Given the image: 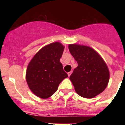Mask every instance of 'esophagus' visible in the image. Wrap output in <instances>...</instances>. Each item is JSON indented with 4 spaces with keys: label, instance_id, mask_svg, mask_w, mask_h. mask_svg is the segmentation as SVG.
<instances>
[{
    "label": "esophagus",
    "instance_id": "obj_1",
    "mask_svg": "<svg viewBox=\"0 0 125 125\" xmlns=\"http://www.w3.org/2000/svg\"><path fill=\"white\" fill-rule=\"evenodd\" d=\"M73 73V71H71L70 72L68 73V76H69H69H71V73Z\"/></svg>",
    "mask_w": 125,
    "mask_h": 125
}]
</instances>
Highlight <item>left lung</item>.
Returning a JSON list of instances; mask_svg holds the SVG:
<instances>
[{
  "instance_id": "8db88e82",
  "label": "left lung",
  "mask_w": 125,
  "mask_h": 125,
  "mask_svg": "<svg viewBox=\"0 0 125 125\" xmlns=\"http://www.w3.org/2000/svg\"><path fill=\"white\" fill-rule=\"evenodd\" d=\"M68 47L78 64L69 77L76 93L84 98L100 94L110 79V71L104 61L89 46L72 44Z\"/></svg>"
}]
</instances>
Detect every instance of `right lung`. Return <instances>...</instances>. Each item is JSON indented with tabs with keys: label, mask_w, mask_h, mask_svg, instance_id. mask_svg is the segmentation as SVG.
<instances>
[{
	"label": "right lung",
	"mask_w": 125,
	"mask_h": 125,
	"mask_svg": "<svg viewBox=\"0 0 125 125\" xmlns=\"http://www.w3.org/2000/svg\"><path fill=\"white\" fill-rule=\"evenodd\" d=\"M64 49L61 42L51 43L41 48L29 62L26 81L31 91L39 98L51 96L62 81L68 77L60 62Z\"/></svg>",
	"instance_id": "1"
}]
</instances>
